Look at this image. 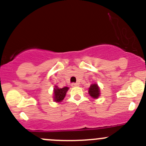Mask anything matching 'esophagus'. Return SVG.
I'll use <instances>...</instances> for the list:
<instances>
[{"label": "esophagus", "instance_id": "34e87169", "mask_svg": "<svg viewBox=\"0 0 146 146\" xmlns=\"http://www.w3.org/2000/svg\"><path fill=\"white\" fill-rule=\"evenodd\" d=\"M71 86L72 87H78V86H79V83H78V82H76V83H72Z\"/></svg>", "mask_w": 146, "mask_h": 146}]
</instances>
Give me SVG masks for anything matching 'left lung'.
<instances>
[{"label": "left lung", "instance_id": "obj_1", "mask_svg": "<svg viewBox=\"0 0 146 146\" xmlns=\"http://www.w3.org/2000/svg\"><path fill=\"white\" fill-rule=\"evenodd\" d=\"M88 93L93 99H98L100 96V89L97 83H93L90 86Z\"/></svg>", "mask_w": 146, "mask_h": 146}]
</instances>
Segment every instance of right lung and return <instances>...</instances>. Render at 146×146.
I'll list each match as a JSON object with an SVG mask.
<instances>
[{
	"label": "right lung",
	"mask_w": 146,
	"mask_h": 146,
	"mask_svg": "<svg viewBox=\"0 0 146 146\" xmlns=\"http://www.w3.org/2000/svg\"><path fill=\"white\" fill-rule=\"evenodd\" d=\"M69 88L64 87L63 88H59L55 85V88H54V101L56 102H61L66 97V92L68 90Z\"/></svg>",
	"instance_id": "add662e5"
}]
</instances>
